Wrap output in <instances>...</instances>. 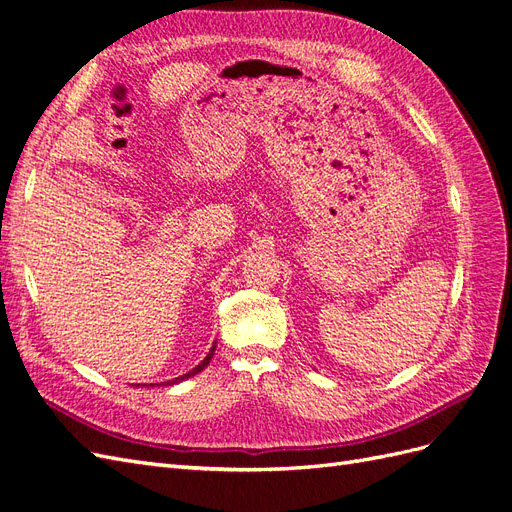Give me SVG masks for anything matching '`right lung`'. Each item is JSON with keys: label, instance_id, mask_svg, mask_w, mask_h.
Returning <instances> with one entry per match:
<instances>
[{"label": "right lung", "instance_id": "add662e5", "mask_svg": "<svg viewBox=\"0 0 512 512\" xmlns=\"http://www.w3.org/2000/svg\"><path fill=\"white\" fill-rule=\"evenodd\" d=\"M215 344H218V342H215ZM215 344L211 346V350H209V354L205 356V359L203 361H200L194 369H190L188 371V374H183V376H179V378H173V380H166V382H160L158 386H173V384H179V382H183V380H188V378H192V376H196V374H200V371H203L207 365H209V361L213 359V352H215ZM143 386H147V384H143ZM153 386V384H151Z\"/></svg>", "mask_w": 512, "mask_h": 512}]
</instances>
